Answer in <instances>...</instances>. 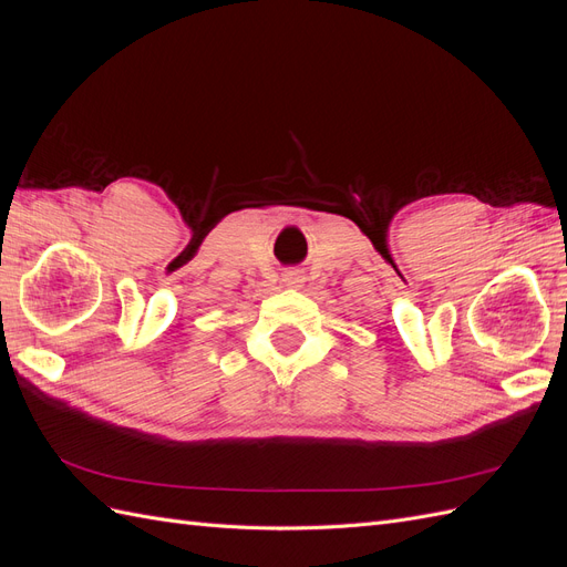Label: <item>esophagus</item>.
<instances>
[{
	"mask_svg": "<svg viewBox=\"0 0 567 567\" xmlns=\"http://www.w3.org/2000/svg\"><path fill=\"white\" fill-rule=\"evenodd\" d=\"M284 281H286V286H300L305 281V277H302L300 269H290V271H286Z\"/></svg>",
	"mask_w": 567,
	"mask_h": 567,
	"instance_id": "obj_1",
	"label": "esophagus"
}]
</instances>
